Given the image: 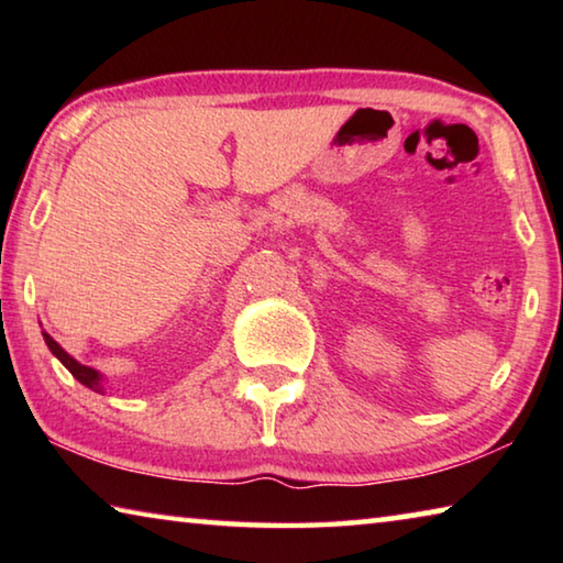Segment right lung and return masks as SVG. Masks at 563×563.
Returning a JSON list of instances; mask_svg holds the SVG:
<instances>
[{
    "label": "right lung",
    "instance_id": "right-lung-1",
    "mask_svg": "<svg viewBox=\"0 0 563 563\" xmlns=\"http://www.w3.org/2000/svg\"><path fill=\"white\" fill-rule=\"evenodd\" d=\"M44 342H46V347L52 350V355H56L62 360V365L69 369V373L79 379V383L84 385V387H89V389H93V393H101V375L97 373V369H91V367H87V365H79V362H76L71 355H66V352L56 345V342L46 335L44 332Z\"/></svg>",
    "mask_w": 563,
    "mask_h": 563
}]
</instances>
